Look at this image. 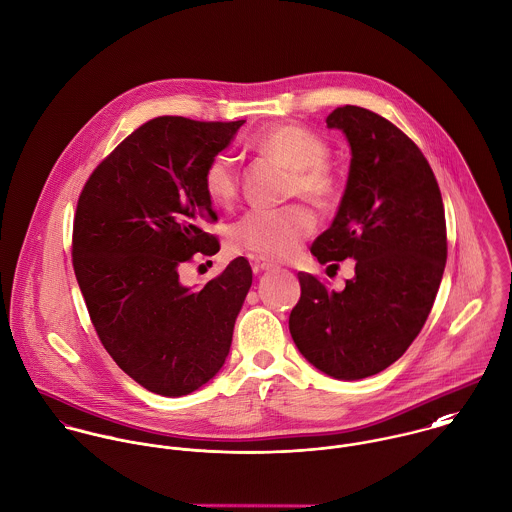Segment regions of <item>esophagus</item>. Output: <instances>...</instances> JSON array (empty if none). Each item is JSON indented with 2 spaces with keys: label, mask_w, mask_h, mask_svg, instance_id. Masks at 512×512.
Wrapping results in <instances>:
<instances>
[{
  "label": "esophagus",
  "mask_w": 512,
  "mask_h": 512,
  "mask_svg": "<svg viewBox=\"0 0 512 512\" xmlns=\"http://www.w3.org/2000/svg\"><path fill=\"white\" fill-rule=\"evenodd\" d=\"M277 265L275 263H271V261H267V259H263V257H257L255 261H253V269L255 271H271V269H275Z\"/></svg>",
  "instance_id": "esophagus-1"
}]
</instances>
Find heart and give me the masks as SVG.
Returning a JSON list of instances; mask_svg holds the SVG:
<instances>
[{
    "label": "heart",
    "mask_w": 512,
    "mask_h": 512,
    "mask_svg": "<svg viewBox=\"0 0 512 512\" xmlns=\"http://www.w3.org/2000/svg\"><path fill=\"white\" fill-rule=\"evenodd\" d=\"M253 148L291 170V196H303L316 207H330L340 198V180L326 164L328 146L314 132L297 124H279L257 136ZM202 184L213 204H231L239 194L235 160L223 152L211 156L205 164ZM314 227L316 219L307 205L253 209L229 225L227 243L235 251L265 259H289Z\"/></svg>",
    "instance_id": "obj_1"
}]
</instances>
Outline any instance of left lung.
<instances>
[{"label": "left lung", "instance_id": "left-lung-1", "mask_svg": "<svg viewBox=\"0 0 512 512\" xmlns=\"http://www.w3.org/2000/svg\"><path fill=\"white\" fill-rule=\"evenodd\" d=\"M326 126L346 134L352 160L338 213L310 253L356 267L342 291L299 273L289 330L314 368L362 380L394 364L431 312L447 261L445 209L425 156L390 120L346 104Z\"/></svg>", "mask_w": 512, "mask_h": 512}]
</instances>
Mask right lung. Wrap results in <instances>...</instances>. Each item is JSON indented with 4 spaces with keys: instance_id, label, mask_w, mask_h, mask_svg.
<instances>
[{
    "instance_id": "1",
    "label": "right lung",
    "mask_w": 512,
    "mask_h": 512,
    "mask_svg": "<svg viewBox=\"0 0 512 512\" xmlns=\"http://www.w3.org/2000/svg\"><path fill=\"white\" fill-rule=\"evenodd\" d=\"M245 120L158 116L124 138L87 180L73 223V269L106 352L142 388L180 398L223 366L253 271L245 257L192 291L180 267L219 241L205 164Z\"/></svg>"
}]
</instances>
